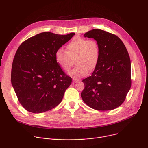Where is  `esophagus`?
<instances>
[{
  "instance_id": "34e87169",
  "label": "esophagus",
  "mask_w": 148,
  "mask_h": 148,
  "mask_svg": "<svg viewBox=\"0 0 148 148\" xmlns=\"http://www.w3.org/2000/svg\"><path fill=\"white\" fill-rule=\"evenodd\" d=\"M73 81L74 82H78L79 81V79H73Z\"/></svg>"
}]
</instances>
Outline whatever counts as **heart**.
I'll return each instance as SVG.
<instances>
[{
  "mask_svg": "<svg viewBox=\"0 0 148 148\" xmlns=\"http://www.w3.org/2000/svg\"><path fill=\"white\" fill-rule=\"evenodd\" d=\"M66 48L67 51L58 49L56 51L55 59L57 64L66 71L71 69L75 59L77 66L69 73L71 77H83L97 67L100 58V49L95 40L75 37Z\"/></svg>",
  "mask_w": 148,
  "mask_h": 148,
  "instance_id": "1",
  "label": "heart"
}]
</instances>
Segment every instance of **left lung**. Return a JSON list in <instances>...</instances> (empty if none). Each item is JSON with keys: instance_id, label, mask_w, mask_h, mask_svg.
<instances>
[{"instance_id": "8db88e82", "label": "left lung", "mask_w": 148, "mask_h": 148, "mask_svg": "<svg viewBox=\"0 0 148 148\" xmlns=\"http://www.w3.org/2000/svg\"><path fill=\"white\" fill-rule=\"evenodd\" d=\"M95 39L100 58L92 75L82 80L83 101L98 111L115 109L124 102L131 86V66L128 52L116 35L100 29L84 34Z\"/></svg>"}]
</instances>
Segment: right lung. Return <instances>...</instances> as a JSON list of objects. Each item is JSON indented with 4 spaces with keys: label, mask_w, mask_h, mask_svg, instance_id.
Listing matches in <instances>:
<instances>
[{
    "label": "right lung",
    "mask_w": 148,
    "mask_h": 148,
    "mask_svg": "<svg viewBox=\"0 0 148 148\" xmlns=\"http://www.w3.org/2000/svg\"><path fill=\"white\" fill-rule=\"evenodd\" d=\"M74 35L43 32L18 47L12 63L11 81L19 102L27 111L42 113L61 102L72 79L57 64L55 53Z\"/></svg>",
    "instance_id": "1"
}]
</instances>
